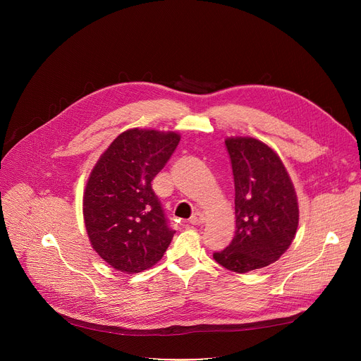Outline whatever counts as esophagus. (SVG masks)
I'll return each mask as SVG.
<instances>
[{"label":"esophagus","instance_id":"34e87169","mask_svg":"<svg viewBox=\"0 0 361 361\" xmlns=\"http://www.w3.org/2000/svg\"><path fill=\"white\" fill-rule=\"evenodd\" d=\"M204 223V216L200 212H195L191 217H190V224L192 226H200Z\"/></svg>","mask_w":361,"mask_h":361}]
</instances>
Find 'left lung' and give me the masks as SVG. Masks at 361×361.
<instances>
[{
    "label": "left lung",
    "instance_id": "left-lung-1",
    "mask_svg": "<svg viewBox=\"0 0 361 361\" xmlns=\"http://www.w3.org/2000/svg\"><path fill=\"white\" fill-rule=\"evenodd\" d=\"M234 178L235 234L213 254L224 269L248 273L277 262L290 247L298 226L293 183L277 154L264 142L226 140Z\"/></svg>",
    "mask_w": 361,
    "mask_h": 361
}]
</instances>
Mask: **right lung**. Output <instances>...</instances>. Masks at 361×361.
<instances>
[{"label":"right lung","mask_w":361,"mask_h":361,"mask_svg":"<svg viewBox=\"0 0 361 361\" xmlns=\"http://www.w3.org/2000/svg\"><path fill=\"white\" fill-rule=\"evenodd\" d=\"M180 142L176 133L128 130L102 154L84 192V220L92 248L111 267L133 274L152 267L174 230L152 190Z\"/></svg>","instance_id":"add662e5"}]
</instances>
